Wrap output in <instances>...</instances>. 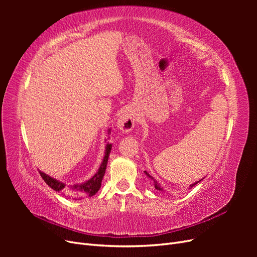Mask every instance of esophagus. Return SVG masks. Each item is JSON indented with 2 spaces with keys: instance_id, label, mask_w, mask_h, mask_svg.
I'll return each instance as SVG.
<instances>
[{
  "instance_id": "34e87169",
  "label": "esophagus",
  "mask_w": 257,
  "mask_h": 257,
  "mask_svg": "<svg viewBox=\"0 0 257 257\" xmlns=\"http://www.w3.org/2000/svg\"><path fill=\"white\" fill-rule=\"evenodd\" d=\"M135 125L136 114L133 110L130 109V108H126V109H124L121 112L118 120H116V126H118V128L121 132H123V133H130Z\"/></svg>"
}]
</instances>
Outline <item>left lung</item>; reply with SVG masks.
Masks as SVG:
<instances>
[{
    "label": "left lung",
    "mask_w": 257,
    "mask_h": 257,
    "mask_svg": "<svg viewBox=\"0 0 257 257\" xmlns=\"http://www.w3.org/2000/svg\"><path fill=\"white\" fill-rule=\"evenodd\" d=\"M145 174H146V176H147L148 178H150V179H151V180L153 181V184H154V188H155V189H157V190H159V191H164V190H163V188H162V186H161V184H160V183H159V182H158L157 180H155V179H154L153 177H151V176L149 175V173H147V172H146V170H145ZM201 180H203V179H200V180H199V181H197V182H195V183H193V184H191V185L189 186V189L193 188V186H194V185H196V184H197V183H199V182H200Z\"/></svg>",
    "instance_id": "obj_1"
}]
</instances>
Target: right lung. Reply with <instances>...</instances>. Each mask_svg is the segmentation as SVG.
Returning a JSON list of instances; mask_svg holds the SVG:
<instances>
[{"label":"right lung","mask_w":257,"mask_h":257,"mask_svg":"<svg viewBox=\"0 0 257 257\" xmlns=\"http://www.w3.org/2000/svg\"><path fill=\"white\" fill-rule=\"evenodd\" d=\"M108 134H110V130H108ZM111 147H112L111 144L106 145L105 155H104L102 164H100L96 174L85 182L77 183L73 185H66L65 183L57 180V179L51 178L50 176L46 175L43 172H40V175L44 179V181L56 192H60L73 199H81V198L91 197L93 195H95V194L98 192L100 184H102V180L106 172L108 158H109V154L111 151Z\"/></svg>","instance_id":"add662e5"}]
</instances>
